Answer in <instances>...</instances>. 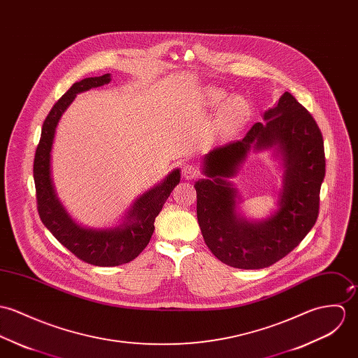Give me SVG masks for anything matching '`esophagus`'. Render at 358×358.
<instances>
[{
	"label": "esophagus",
	"instance_id": "34e87169",
	"mask_svg": "<svg viewBox=\"0 0 358 358\" xmlns=\"http://www.w3.org/2000/svg\"><path fill=\"white\" fill-rule=\"evenodd\" d=\"M198 176V167H195L194 164H184V167H182V177L185 180H192V178H196Z\"/></svg>",
	"mask_w": 358,
	"mask_h": 358
}]
</instances>
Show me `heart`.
Masks as SVG:
<instances>
[{
    "label": "heart",
    "mask_w": 358,
    "mask_h": 358,
    "mask_svg": "<svg viewBox=\"0 0 358 358\" xmlns=\"http://www.w3.org/2000/svg\"><path fill=\"white\" fill-rule=\"evenodd\" d=\"M221 89L210 87L206 90V101L210 107H218L213 129L220 137H231L238 133L251 118V104L243 96H231Z\"/></svg>",
    "instance_id": "obj_1"
}]
</instances>
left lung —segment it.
Wrapping results in <instances>:
<instances>
[{"label": "left lung", "mask_w": 358, "mask_h": 358, "mask_svg": "<svg viewBox=\"0 0 358 358\" xmlns=\"http://www.w3.org/2000/svg\"><path fill=\"white\" fill-rule=\"evenodd\" d=\"M243 140L214 148L203 159L196 181V214L204 243L221 262L238 269H262L291 252L315 227L325 176L324 140L312 114L285 92ZM278 146L285 160L278 210L250 223L236 213V190L227 182L252 149Z\"/></svg>", "instance_id": "8db88e82"}]
</instances>
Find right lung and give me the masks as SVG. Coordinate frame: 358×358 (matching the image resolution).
Segmentation results:
<instances>
[{"label": "right lung", "mask_w": 358, "mask_h": 358, "mask_svg": "<svg viewBox=\"0 0 358 358\" xmlns=\"http://www.w3.org/2000/svg\"><path fill=\"white\" fill-rule=\"evenodd\" d=\"M110 80V74L85 78L76 82L57 100L42 124L33 169L42 224L80 261L96 266H118L138 257L154 234L157 215L181 177L178 169L173 170L157 187L136 199L123 224L111 229L82 228L67 214L56 196L50 177V152L56 126L78 93L103 86Z\"/></svg>", "instance_id": "add662e5"}]
</instances>
